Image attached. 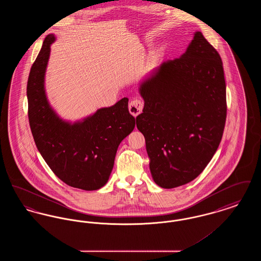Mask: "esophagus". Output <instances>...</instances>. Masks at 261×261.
Listing matches in <instances>:
<instances>
[{"label": "esophagus", "instance_id": "obj_1", "mask_svg": "<svg viewBox=\"0 0 261 261\" xmlns=\"http://www.w3.org/2000/svg\"><path fill=\"white\" fill-rule=\"evenodd\" d=\"M143 107H144L143 102H142L140 99H136L131 100V102L129 103L128 109H129L130 113H131L133 116L136 117L137 115H139V114L142 112V111H143Z\"/></svg>", "mask_w": 261, "mask_h": 261}]
</instances>
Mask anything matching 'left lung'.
Here are the masks:
<instances>
[{
    "mask_svg": "<svg viewBox=\"0 0 261 261\" xmlns=\"http://www.w3.org/2000/svg\"><path fill=\"white\" fill-rule=\"evenodd\" d=\"M137 128L146 140L156 185L172 189L196 179L218 149L226 121L223 64L197 31L186 51L154 68L139 87Z\"/></svg>",
    "mask_w": 261,
    "mask_h": 261,
    "instance_id": "obj_1",
    "label": "left lung"
}]
</instances>
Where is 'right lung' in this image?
<instances>
[{"label": "right lung", "instance_id": "1", "mask_svg": "<svg viewBox=\"0 0 261 261\" xmlns=\"http://www.w3.org/2000/svg\"><path fill=\"white\" fill-rule=\"evenodd\" d=\"M54 34L45 38L27 82L28 118L36 147L51 171L68 186L94 191L105 186L112 173L116 150L134 129L128 99L101 108L70 122L51 108L45 75Z\"/></svg>", "mask_w": 261, "mask_h": 261}]
</instances>
